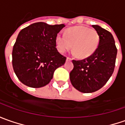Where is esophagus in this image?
<instances>
[{
    "label": "esophagus",
    "instance_id": "1",
    "mask_svg": "<svg viewBox=\"0 0 125 125\" xmlns=\"http://www.w3.org/2000/svg\"><path fill=\"white\" fill-rule=\"evenodd\" d=\"M72 60V59L71 57H67L66 58V61L67 62H69V61H71Z\"/></svg>",
    "mask_w": 125,
    "mask_h": 125
}]
</instances>
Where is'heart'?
I'll list each match as a JSON object with an SVG mask.
<instances>
[{"mask_svg": "<svg viewBox=\"0 0 125 125\" xmlns=\"http://www.w3.org/2000/svg\"><path fill=\"white\" fill-rule=\"evenodd\" d=\"M100 35L95 29L85 26H76L68 29L65 34L59 33L56 37L58 50L64 53L73 50L75 55L81 59L88 57L97 50Z\"/></svg>", "mask_w": 125, "mask_h": 125, "instance_id": "b5f03b06", "label": "heart"}]
</instances>
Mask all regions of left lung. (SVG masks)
I'll list each match as a JSON object with an SVG mask.
<instances>
[{
  "label": "left lung",
  "instance_id": "left-lung-1",
  "mask_svg": "<svg viewBox=\"0 0 125 125\" xmlns=\"http://www.w3.org/2000/svg\"><path fill=\"white\" fill-rule=\"evenodd\" d=\"M92 27L100 35L95 52L82 60H73L74 68L70 73L71 84L84 93L97 91L107 82L115 68L117 48L113 35L97 25Z\"/></svg>",
  "mask_w": 125,
  "mask_h": 125
}]
</instances>
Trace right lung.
<instances>
[{"label":"right lung","mask_w":125,"mask_h":125,"mask_svg":"<svg viewBox=\"0 0 125 125\" xmlns=\"http://www.w3.org/2000/svg\"><path fill=\"white\" fill-rule=\"evenodd\" d=\"M64 24L50 25L38 22L20 32L12 50V66L18 79L32 88L49 83L54 71L66 57L57 51L56 37Z\"/></svg>","instance_id":"1"}]
</instances>
